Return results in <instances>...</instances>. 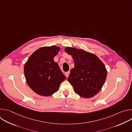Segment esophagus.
Wrapping results in <instances>:
<instances>
[{
  "instance_id": "obj_1",
  "label": "esophagus",
  "mask_w": 132,
  "mask_h": 132,
  "mask_svg": "<svg viewBox=\"0 0 132 132\" xmlns=\"http://www.w3.org/2000/svg\"><path fill=\"white\" fill-rule=\"evenodd\" d=\"M69 73H70V71H68L66 72L65 73V76H66V77H68L69 76Z\"/></svg>"
}]
</instances>
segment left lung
<instances>
[{
  "label": "left lung",
  "instance_id": "8db88e82",
  "mask_svg": "<svg viewBox=\"0 0 132 132\" xmlns=\"http://www.w3.org/2000/svg\"><path fill=\"white\" fill-rule=\"evenodd\" d=\"M75 66L70 70L68 81L77 95L84 98L93 97L103 87L107 76L105 65L93 53L75 47H66Z\"/></svg>",
  "mask_w": 132,
  "mask_h": 132
}]
</instances>
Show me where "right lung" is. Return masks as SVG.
I'll use <instances>...</instances> for the list:
<instances>
[{
	"instance_id": "right-lung-1",
	"label": "right lung",
	"mask_w": 132,
	"mask_h": 132,
	"mask_svg": "<svg viewBox=\"0 0 132 132\" xmlns=\"http://www.w3.org/2000/svg\"><path fill=\"white\" fill-rule=\"evenodd\" d=\"M55 45L42 47L29 57L24 66L26 81L29 87L38 95L48 97L57 91L66 77L54 58L60 52Z\"/></svg>"
}]
</instances>
